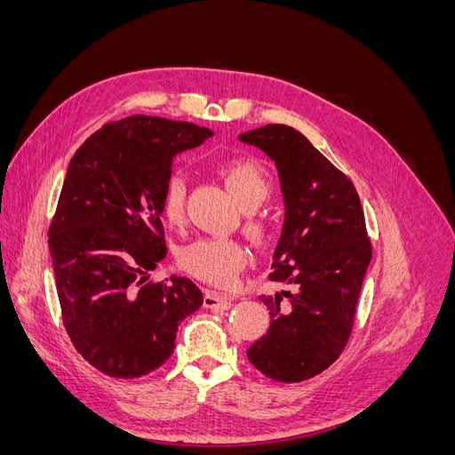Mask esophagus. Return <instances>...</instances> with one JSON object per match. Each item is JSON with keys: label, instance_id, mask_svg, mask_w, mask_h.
Segmentation results:
<instances>
[{"label": "esophagus", "instance_id": "obj_1", "mask_svg": "<svg viewBox=\"0 0 455 455\" xmlns=\"http://www.w3.org/2000/svg\"><path fill=\"white\" fill-rule=\"evenodd\" d=\"M231 304H233L231 296L216 292V291H209L204 294V299H203V306L206 309H228V307H231Z\"/></svg>", "mask_w": 455, "mask_h": 455}]
</instances>
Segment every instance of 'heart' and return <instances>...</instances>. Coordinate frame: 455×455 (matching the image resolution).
<instances>
[{"label": "heart", "mask_w": 455, "mask_h": 455, "mask_svg": "<svg viewBox=\"0 0 455 455\" xmlns=\"http://www.w3.org/2000/svg\"><path fill=\"white\" fill-rule=\"evenodd\" d=\"M226 186L244 211H254L273 191L267 172L251 159H231L218 167ZM188 199V180L182 172H171L163 184L161 211L171 224L182 222ZM246 231L258 241H266L271 226L266 218H246ZM244 244L231 237H201L184 246L180 266L194 277L216 286H229L246 264Z\"/></svg>", "instance_id": "heart-1"}]
</instances>
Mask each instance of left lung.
Returning <instances> with one entry per match:
<instances>
[{
  "instance_id": "obj_1",
  "label": "left lung",
  "mask_w": 455,
  "mask_h": 455,
  "mask_svg": "<svg viewBox=\"0 0 455 455\" xmlns=\"http://www.w3.org/2000/svg\"><path fill=\"white\" fill-rule=\"evenodd\" d=\"M239 140L275 163L286 204L269 273L284 288L259 296L269 328L246 355L275 381H304L332 364L351 336L371 258L361 199L349 178L292 127L266 125Z\"/></svg>"
}]
</instances>
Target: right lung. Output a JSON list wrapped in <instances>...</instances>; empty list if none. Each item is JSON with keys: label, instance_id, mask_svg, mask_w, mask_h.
<instances>
[{"label": "right lung", "instance_id": "obj_1", "mask_svg": "<svg viewBox=\"0 0 455 455\" xmlns=\"http://www.w3.org/2000/svg\"><path fill=\"white\" fill-rule=\"evenodd\" d=\"M214 132L194 123L131 116L76 151L49 228V251L74 347L106 376L132 379L174 351L176 330L203 306L188 277L148 281L167 256L161 191L176 154Z\"/></svg>", "mask_w": 455, "mask_h": 455}]
</instances>
